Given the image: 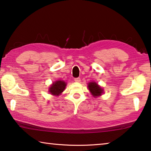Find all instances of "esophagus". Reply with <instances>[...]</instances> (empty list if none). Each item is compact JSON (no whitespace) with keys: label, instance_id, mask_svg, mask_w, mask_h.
Wrapping results in <instances>:
<instances>
[{"label":"esophagus","instance_id":"34e87169","mask_svg":"<svg viewBox=\"0 0 151 151\" xmlns=\"http://www.w3.org/2000/svg\"><path fill=\"white\" fill-rule=\"evenodd\" d=\"M75 82H78H78L81 81V78H79V77L75 78Z\"/></svg>","mask_w":151,"mask_h":151}]
</instances>
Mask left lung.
<instances>
[{"label":"left lung","mask_w":151,"mask_h":151,"mask_svg":"<svg viewBox=\"0 0 151 151\" xmlns=\"http://www.w3.org/2000/svg\"><path fill=\"white\" fill-rule=\"evenodd\" d=\"M88 87L89 91H91V94L96 97L98 96H100L103 93V90L102 89L100 86H99L96 83L94 82H92V83H89L88 85Z\"/></svg>","instance_id":"8db88e82"}]
</instances>
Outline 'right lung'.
I'll list each match as a JSON object with an SVG mask.
<instances>
[{
	"label": "right lung",
	"instance_id": "add662e5",
	"mask_svg": "<svg viewBox=\"0 0 151 151\" xmlns=\"http://www.w3.org/2000/svg\"><path fill=\"white\" fill-rule=\"evenodd\" d=\"M66 83L63 81H58L52 84L49 88V92L52 95H59L65 90Z\"/></svg>",
	"mask_w": 151,
	"mask_h": 151
}]
</instances>
